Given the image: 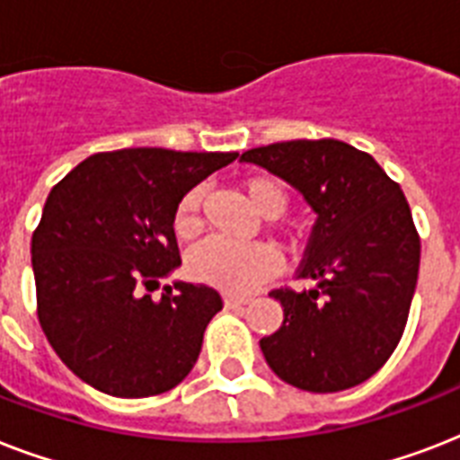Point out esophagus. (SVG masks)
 <instances>
[{
    "label": "esophagus",
    "mask_w": 460,
    "mask_h": 460,
    "mask_svg": "<svg viewBox=\"0 0 460 460\" xmlns=\"http://www.w3.org/2000/svg\"><path fill=\"white\" fill-rule=\"evenodd\" d=\"M224 303H226V307H241V305H248V298H245V296L226 294L224 296Z\"/></svg>",
    "instance_id": "esophagus-1"
}]
</instances>
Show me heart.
Returning a JSON list of instances; mask_svg holds the SVG:
<instances>
[{
	"label": "heart",
	"mask_w": 460,
	"mask_h": 460,
	"mask_svg": "<svg viewBox=\"0 0 460 460\" xmlns=\"http://www.w3.org/2000/svg\"><path fill=\"white\" fill-rule=\"evenodd\" d=\"M243 193L252 209H258L262 217H279L287 208V190L272 179H248L243 183ZM198 208L200 188H193L181 198L173 212L176 236L190 238L200 231ZM186 267L188 274L202 284L241 294L272 277L277 270V255L262 243L238 245L222 238H208L188 252Z\"/></svg>",
	"instance_id": "obj_1"
}]
</instances>
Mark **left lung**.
I'll return each mask as SVG.
<instances>
[{"instance_id":"8db88e82","label":"left lung","mask_w":460,"mask_h":460,"mask_svg":"<svg viewBox=\"0 0 460 460\" xmlns=\"http://www.w3.org/2000/svg\"><path fill=\"white\" fill-rule=\"evenodd\" d=\"M241 162L287 181L317 215L298 270L313 288L272 291L284 322L260 339L267 365L314 394L370 379L403 334L420 267L403 190L370 155L332 138L252 147Z\"/></svg>"}]
</instances>
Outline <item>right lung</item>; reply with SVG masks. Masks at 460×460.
Returning a JSON list of instances; mask_svg holds the SVG:
<instances>
[{
    "label": "right lung",
    "mask_w": 460,
    "mask_h": 460,
    "mask_svg": "<svg viewBox=\"0 0 460 460\" xmlns=\"http://www.w3.org/2000/svg\"><path fill=\"white\" fill-rule=\"evenodd\" d=\"M236 157L124 147L83 159L52 188L31 243L38 317L85 385L143 399L193 370L222 296L188 281L166 284L159 301L140 291L181 267V198Z\"/></svg>",
    "instance_id": "right-lung-1"
}]
</instances>
